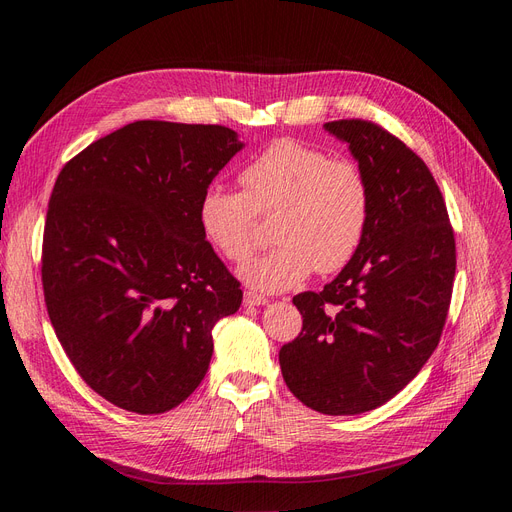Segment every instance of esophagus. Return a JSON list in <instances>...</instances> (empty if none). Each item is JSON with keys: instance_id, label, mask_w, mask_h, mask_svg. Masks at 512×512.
<instances>
[{"instance_id": "esophagus-1", "label": "esophagus", "mask_w": 512, "mask_h": 512, "mask_svg": "<svg viewBox=\"0 0 512 512\" xmlns=\"http://www.w3.org/2000/svg\"><path fill=\"white\" fill-rule=\"evenodd\" d=\"M269 299L262 297V294H256V292H245L243 297V305L245 307H260V305H267Z\"/></svg>"}]
</instances>
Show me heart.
I'll return each mask as SVG.
<instances>
[{"mask_svg": "<svg viewBox=\"0 0 512 512\" xmlns=\"http://www.w3.org/2000/svg\"><path fill=\"white\" fill-rule=\"evenodd\" d=\"M243 192L211 185L198 205L209 243L232 262L256 247V213H273L267 254L239 269L258 292H282L305 282L314 269L331 275L359 254L371 215V190L363 168L331 160L322 149L292 138L271 143L241 173Z\"/></svg>", "mask_w": 512, "mask_h": 512, "instance_id": "1", "label": "heart"}]
</instances>
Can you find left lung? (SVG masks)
I'll list each match as a JSON object with an SVG mask.
<instances>
[{"label": "left lung", "instance_id": "obj_1", "mask_svg": "<svg viewBox=\"0 0 512 512\" xmlns=\"http://www.w3.org/2000/svg\"><path fill=\"white\" fill-rule=\"evenodd\" d=\"M371 190L359 254L322 292L292 299L303 316L280 367L292 395L322 414L386 404L436 350L455 280V237L436 179L412 149L363 119L324 123Z\"/></svg>", "mask_w": 512, "mask_h": 512}]
</instances>
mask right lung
<instances>
[{"label": "right lung", "mask_w": 512, "mask_h": 512, "mask_svg": "<svg viewBox=\"0 0 512 512\" xmlns=\"http://www.w3.org/2000/svg\"><path fill=\"white\" fill-rule=\"evenodd\" d=\"M245 145L224 126L134 121L72 158L42 243L49 318L81 378L117 408L162 414L203 382L213 327L243 292L198 205Z\"/></svg>", "instance_id": "1"}]
</instances>
